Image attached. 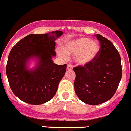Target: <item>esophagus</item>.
<instances>
[{
  "label": "esophagus",
  "mask_w": 131,
  "mask_h": 131,
  "mask_svg": "<svg viewBox=\"0 0 131 131\" xmlns=\"http://www.w3.org/2000/svg\"><path fill=\"white\" fill-rule=\"evenodd\" d=\"M72 68H73V66H72V64H68V66H67L68 70H72Z\"/></svg>",
  "instance_id": "obj_1"
}]
</instances>
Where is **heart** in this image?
I'll list each match as a JSON object with an SVG mask.
<instances>
[{"mask_svg": "<svg viewBox=\"0 0 131 131\" xmlns=\"http://www.w3.org/2000/svg\"><path fill=\"white\" fill-rule=\"evenodd\" d=\"M99 49L98 42L92 41L89 38L82 37L66 42L63 47L64 52L60 51L59 54L63 57L66 56V53L76 55L77 63L80 65H85L97 57Z\"/></svg>", "mask_w": 131, "mask_h": 131, "instance_id": "1", "label": "heart"}]
</instances>
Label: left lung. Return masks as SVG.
<instances>
[{"mask_svg":"<svg viewBox=\"0 0 131 131\" xmlns=\"http://www.w3.org/2000/svg\"><path fill=\"white\" fill-rule=\"evenodd\" d=\"M98 55L84 66L74 68L76 73L74 89L76 95L89 105H96L108 101L114 96L122 77L119 52L114 45L100 34Z\"/></svg>","mask_w":131,"mask_h":131,"instance_id":"left-lung-1","label":"left lung"}]
</instances>
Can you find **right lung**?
<instances>
[{"label": "right lung", "mask_w": 131, "mask_h": 131, "mask_svg": "<svg viewBox=\"0 0 131 131\" xmlns=\"http://www.w3.org/2000/svg\"><path fill=\"white\" fill-rule=\"evenodd\" d=\"M51 34H29L9 53L6 73L10 87L15 96L29 104L40 105L50 101L66 72V64L59 66L52 60L55 56V40L63 32ZM33 57L39 62L35 69L28 70L27 63Z\"/></svg>", "instance_id": "obj_1"}]
</instances>
